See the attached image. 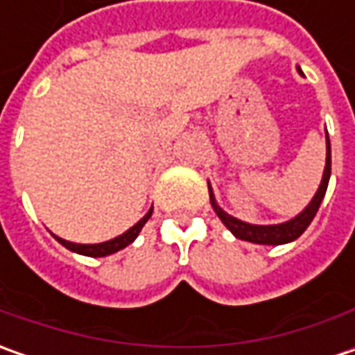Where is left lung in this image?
Returning <instances> with one entry per match:
<instances>
[{"label":"left lung","instance_id":"obj_1","mask_svg":"<svg viewBox=\"0 0 355 355\" xmlns=\"http://www.w3.org/2000/svg\"><path fill=\"white\" fill-rule=\"evenodd\" d=\"M326 146H328V152H326V168H324V175H322V184L316 191L314 199L310 201L304 211L300 213L298 217H294L293 221H286V223H280V225H249V223H243L235 217L227 215L217 203H215V198L211 193V187H209V199H211V205L215 213L219 215V219L225 223V227L241 241H249V243H259V245H282V243H291L294 239H298L306 227L312 223L314 215L320 207L322 199L326 196V189H328V182H330V171H332V166H330V140H326Z\"/></svg>","mask_w":355,"mask_h":355}]
</instances>
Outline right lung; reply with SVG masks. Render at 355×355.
Here are the masks:
<instances>
[{
    "instance_id": "right-lung-1",
    "label": "right lung",
    "mask_w": 355,
    "mask_h": 355,
    "mask_svg": "<svg viewBox=\"0 0 355 355\" xmlns=\"http://www.w3.org/2000/svg\"><path fill=\"white\" fill-rule=\"evenodd\" d=\"M150 217H152V209L144 215V219H140V221L132 227V229H128L124 235L112 239V241H106V243H98V245H76V243L64 241V239H59V237H55V239L61 243L62 247H67L69 251L80 252V254H87V257H106V254H112V252H116L120 251V249H124V247H128L130 243L138 237V233L142 231V227L146 225V221H148Z\"/></svg>"
}]
</instances>
